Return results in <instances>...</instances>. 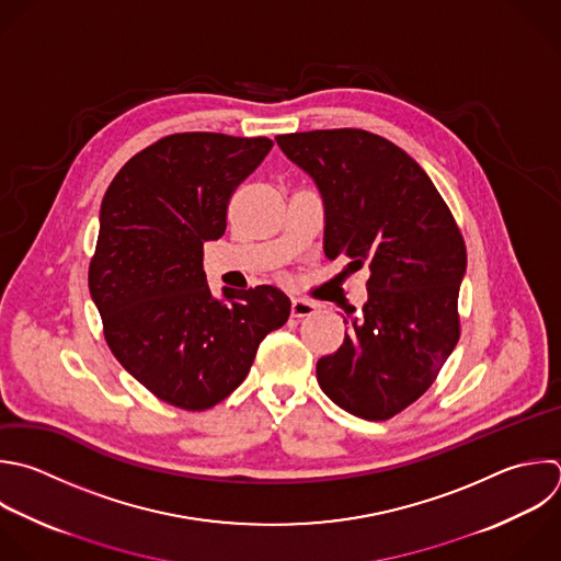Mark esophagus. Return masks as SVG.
I'll return each mask as SVG.
<instances>
[{
	"instance_id": "1",
	"label": "esophagus",
	"mask_w": 561,
	"mask_h": 561,
	"mask_svg": "<svg viewBox=\"0 0 561 561\" xmlns=\"http://www.w3.org/2000/svg\"><path fill=\"white\" fill-rule=\"evenodd\" d=\"M318 311V305L305 298H291V316L294 318H307Z\"/></svg>"
}]
</instances>
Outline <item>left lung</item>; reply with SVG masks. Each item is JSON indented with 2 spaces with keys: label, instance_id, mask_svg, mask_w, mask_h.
Instances as JSON below:
<instances>
[{
  "label": "left lung",
  "instance_id": "8db88e82",
  "mask_svg": "<svg viewBox=\"0 0 561 561\" xmlns=\"http://www.w3.org/2000/svg\"><path fill=\"white\" fill-rule=\"evenodd\" d=\"M276 145L318 186L327 259L370 272L362 313L316 364L318 383L359 419H390L432 386L458 342L467 270L458 226L427 173L381 136L322 129Z\"/></svg>",
  "mask_w": 561,
  "mask_h": 561
}]
</instances>
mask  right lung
Here are the masks:
<instances>
[{
	"label": "right lung",
	"mask_w": 561,
	"mask_h": 561,
	"mask_svg": "<svg viewBox=\"0 0 561 561\" xmlns=\"http://www.w3.org/2000/svg\"><path fill=\"white\" fill-rule=\"evenodd\" d=\"M272 145L206 131L167 136L134 156L103 197L90 294L116 359L171 405L224 401L263 337L289 318L280 289L224 287L217 298L204 272V243L221 239L232 193Z\"/></svg>",
	"instance_id": "1"
}]
</instances>
